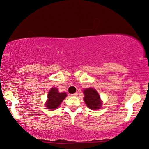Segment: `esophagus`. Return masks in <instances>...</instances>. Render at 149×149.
I'll return each mask as SVG.
<instances>
[{
  "instance_id": "esophagus-1",
  "label": "esophagus",
  "mask_w": 149,
  "mask_h": 149,
  "mask_svg": "<svg viewBox=\"0 0 149 149\" xmlns=\"http://www.w3.org/2000/svg\"><path fill=\"white\" fill-rule=\"evenodd\" d=\"M71 95H72V96H77V93H74V94H72Z\"/></svg>"
}]
</instances>
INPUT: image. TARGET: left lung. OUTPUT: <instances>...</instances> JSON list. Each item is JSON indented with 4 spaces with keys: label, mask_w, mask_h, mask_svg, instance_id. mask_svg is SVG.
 <instances>
[{
    "label": "left lung",
    "mask_w": 149,
    "mask_h": 149,
    "mask_svg": "<svg viewBox=\"0 0 149 149\" xmlns=\"http://www.w3.org/2000/svg\"><path fill=\"white\" fill-rule=\"evenodd\" d=\"M85 96L83 97L84 102L89 109L97 110L102 107L100 96L95 89L93 88H87L83 90Z\"/></svg>",
    "instance_id": "1"
}]
</instances>
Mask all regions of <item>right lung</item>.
Instances as JSON below:
<instances>
[{
  "label": "right lung",
  "mask_w": 149,
  "mask_h": 149,
  "mask_svg": "<svg viewBox=\"0 0 149 149\" xmlns=\"http://www.w3.org/2000/svg\"><path fill=\"white\" fill-rule=\"evenodd\" d=\"M66 96V93H60L58 89L53 87L48 93V99L45 103V107L50 110L56 109Z\"/></svg>",
  "instance_id": "obj_1"
}]
</instances>
